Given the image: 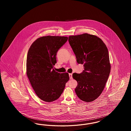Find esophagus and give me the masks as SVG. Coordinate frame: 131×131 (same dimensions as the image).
<instances>
[{
    "instance_id": "esophagus-1",
    "label": "esophagus",
    "mask_w": 131,
    "mask_h": 131,
    "mask_svg": "<svg viewBox=\"0 0 131 131\" xmlns=\"http://www.w3.org/2000/svg\"><path fill=\"white\" fill-rule=\"evenodd\" d=\"M69 78H70V79H73V77H72V74H69Z\"/></svg>"
}]
</instances>
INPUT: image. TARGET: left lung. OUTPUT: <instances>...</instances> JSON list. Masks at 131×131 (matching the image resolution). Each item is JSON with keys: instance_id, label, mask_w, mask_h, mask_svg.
Listing matches in <instances>:
<instances>
[{"instance_id": "1", "label": "left lung", "mask_w": 131, "mask_h": 131, "mask_svg": "<svg viewBox=\"0 0 131 131\" xmlns=\"http://www.w3.org/2000/svg\"><path fill=\"white\" fill-rule=\"evenodd\" d=\"M68 41L77 62L84 69L73 74L78 82L75 92L82 101L92 102L103 92L111 72L107 48L100 38L87 33L70 36Z\"/></svg>"}]
</instances>
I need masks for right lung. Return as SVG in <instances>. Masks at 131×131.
I'll return each instance as SVG.
<instances>
[{
  "instance_id": "1",
  "label": "right lung",
  "mask_w": 131,
  "mask_h": 131,
  "mask_svg": "<svg viewBox=\"0 0 131 131\" xmlns=\"http://www.w3.org/2000/svg\"><path fill=\"white\" fill-rule=\"evenodd\" d=\"M67 40L64 36H43L35 40L28 50L26 74L36 94L45 102L58 99L69 80L68 73L60 74L53 69L57 52Z\"/></svg>"
}]
</instances>
